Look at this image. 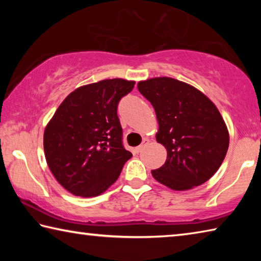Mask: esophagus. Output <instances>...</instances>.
Wrapping results in <instances>:
<instances>
[{
  "instance_id": "obj_1",
  "label": "esophagus",
  "mask_w": 261,
  "mask_h": 261,
  "mask_svg": "<svg viewBox=\"0 0 261 261\" xmlns=\"http://www.w3.org/2000/svg\"><path fill=\"white\" fill-rule=\"evenodd\" d=\"M148 143H149V140L148 139H144L143 140V143H141V145H139L138 147H136V152L137 153H140L141 151H143V149L147 146L148 145Z\"/></svg>"
}]
</instances>
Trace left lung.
Segmentation results:
<instances>
[{"label": "left lung", "instance_id": "obj_1", "mask_svg": "<svg viewBox=\"0 0 261 261\" xmlns=\"http://www.w3.org/2000/svg\"><path fill=\"white\" fill-rule=\"evenodd\" d=\"M137 87L155 110V138L167 149L165 165L152 170L153 177L175 191L204 184L222 165L229 147L219 109L196 87L170 77L141 81Z\"/></svg>", "mask_w": 261, "mask_h": 261}]
</instances>
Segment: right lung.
<instances>
[{"instance_id":"add662e5","label":"right lung","mask_w":261,"mask_h":261,"mask_svg":"<svg viewBox=\"0 0 261 261\" xmlns=\"http://www.w3.org/2000/svg\"><path fill=\"white\" fill-rule=\"evenodd\" d=\"M134 81L105 79L71 92L43 134L47 165L62 187L74 196L103 193L132 156L122 144L117 105Z\"/></svg>"}]
</instances>
